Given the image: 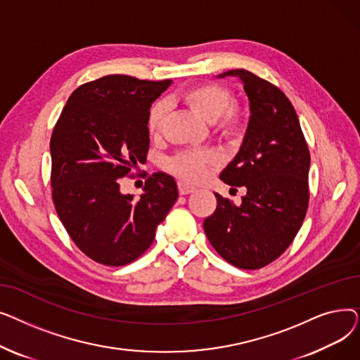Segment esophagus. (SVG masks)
I'll return each mask as SVG.
<instances>
[{"mask_svg":"<svg viewBox=\"0 0 360 360\" xmlns=\"http://www.w3.org/2000/svg\"><path fill=\"white\" fill-rule=\"evenodd\" d=\"M178 190H179V194L181 195H186V194H191V193H194L195 191V186H193V185H190V184H186V182H179L178 184Z\"/></svg>","mask_w":360,"mask_h":360,"instance_id":"1","label":"esophagus"}]
</instances>
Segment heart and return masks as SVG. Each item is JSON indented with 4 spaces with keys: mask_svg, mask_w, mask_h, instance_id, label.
<instances>
[{
    "mask_svg": "<svg viewBox=\"0 0 360 360\" xmlns=\"http://www.w3.org/2000/svg\"><path fill=\"white\" fill-rule=\"evenodd\" d=\"M182 101L201 120L209 124H214L220 134L226 139H235L240 132V121L233 105L232 93L217 84H201L188 89L182 93ZM167 108L163 102H158L151 106L147 118V131L151 137H158L166 120ZM219 163V159L210 151H184L169 162L172 172L181 178L200 182L209 176L212 169Z\"/></svg>",
    "mask_w": 360,
    "mask_h": 360,
    "instance_id": "b5f03b06",
    "label": "heart"
}]
</instances>
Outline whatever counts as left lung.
Masks as SVG:
<instances>
[{"instance_id": "1", "label": "left lung", "mask_w": 360, "mask_h": 360, "mask_svg": "<svg viewBox=\"0 0 360 360\" xmlns=\"http://www.w3.org/2000/svg\"><path fill=\"white\" fill-rule=\"evenodd\" d=\"M248 98L250 118L242 144L220 179L245 186L240 205L214 193L217 207L202 223L213 248L235 267L255 270L280 257L295 239L308 209L309 150L295 108L280 89L236 68Z\"/></svg>"}]
</instances>
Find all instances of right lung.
<instances>
[{
  "instance_id": "add662e5",
  "label": "right lung",
  "mask_w": 360,
  "mask_h": 360,
  "mask_svg": "<svg viewBox=\"0 0 360 360\" xmlns=\"http://www.w3.org/2000/svg\"><path fill=\"white\" fill-rule=\"evenodd\" d=\"M172 80L113 74L68 98L51 137L52 198L74 243L105 266H125L153 243L178 198L175 179L156 172L140 198L121 193V178L146 160L148 112Z\"/></svg>"
}]
</instances>
